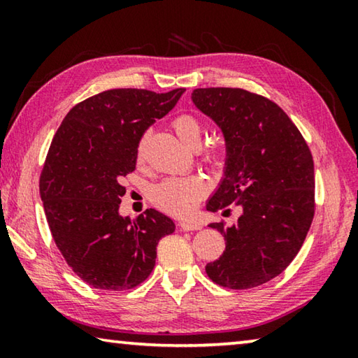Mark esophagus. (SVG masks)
<instances>
[{
	"label": "esophagus",
	"instance_id": "obj_1",
	"mask_svg": "<svg viewBox=\"0 0 358 358\" xmlns=\"http://www.w3.org/2000/svg\"><path fill=\"white\" fill-rule=\"evenodd\" d=\"M180 229L185 230V232H189V230H201L202 226L199 222H194V221H181L180 224Z\"/></svg>",
	"mask_w": 358,
	"mask_h": 358
}]
</instances>
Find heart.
<instances>
[{
  "instance_id": "1",
  "label": "heart",
  "mask_w": 358,
  "mask_h": 358,
  "mask_svg": "<svg viewBox=\"0 0 358 358\" xmlns=\"http://www.w3.org/2000/svg\"><path fill=\"white\" fill-rule=\"evenodd\" d=\"M175 134L186 147L196 150L201 147L205 128L202 121L191 113L178 115L172 121ZM142 155V143L138 147V156ZM210 159L217 157L216 151L208 153ZM207 194V185L201 177H175L161 181L151 189V202L169 215L185 216L191 213L197 202Z\"/></svg>"
}]
</instances>
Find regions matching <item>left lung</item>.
Instances as JSON below:
<instances>
[{"mask_svg": "<svg viewBox=\"0 0 358 358\" xmlns=\"http://www.w3.org/2000/svg\"><path fill=\"white\" fill-rule=\"evenodd\" d=\"M192 102L222 131L224 178L207 210L241 215L222 234L226 251L205 266L211 281L251 289L282 273L300 251L314 216V162L305 138L273 101L241 88H197Z\"/></svg>", "mask_w": 358, "mask_h": 358, "instance_id": "8db88e82", "label": "left lung"}]
</instances>
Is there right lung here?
<instances>
[{
	"mask_svg": "<svg viewBox=\"0 0 358 358\" xmlns=\"http://www.w3.org/2000/svg\"><path fill=\"white\" fill-rule=\"evenodd\" d=\"M183 93L107 90L72 107L53 137L39 180L47 222L66 262L94 289L143 282L155 268L157 241L175 230L157 210L131 220L118 208L143 132Z\"/></svg>",
	"mask_w": 358,
	"mask_h": 358,
	"instance_id": "1",
	"label": "right lung"
}]
</instances>
